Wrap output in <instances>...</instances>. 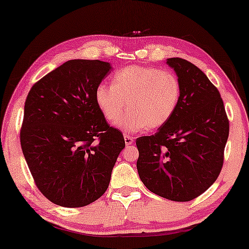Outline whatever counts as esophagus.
Masks as SVG:
<instances>
[{
	"label": "esophagus",
	"instance_id": "esophagus-1",
	"mask_svg": "<svg viewBox=\"0 0 249 249\" xmlns=\"http://www.w3.org/2000/svg\"><path fill=\"white\" fill-rule=\"evenodd\" d=\"M124 141H125L126 145H131V144H133V142H134V138H133V136H131V135L125 134L124 135Z\"/></svg>",
	"mask_w": 249,
	"mask_h": 249
}]
</instances>
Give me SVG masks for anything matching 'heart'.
<instances>
[{"mask_svg":"<svg viewBox=\"0 0 249 249\" xmlns=\"http://www.w3.org/2000/svg\"><path fill=\"white\" fill-rule=\"evenodd\" d=\"M179 99L177 76L151 66H126L115 73L111 85L99 83L94 90V100L108 123H117L128 104L129 114L116 125L126 133L157 129L167 124Z\"/></svg>","mask_w":249,"mask_h":249,"instance_id":"b5f03b06","label":"heart"}]
</instances>
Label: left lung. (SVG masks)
<instances>
[{
	"label": "left lung",
	"instance_id": "left-lung-1",
	"mask_svg": "<svg viewBox=\"0 0 249 249\" xmlns=\"http://www.w3.org/2000/svg\"><path fill=\"white\" fill-rule=\"evenodd\" d=\"M166 63L180 83L179 104L171 120L155 135L136 140V168L152 193L188 202L218 178L229 121L218 89L197 66L178 57Z\"/></svg>",
	"mask_w": 249,
	"mask_h": 249
}]
</instances>
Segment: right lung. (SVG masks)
I'll return each mask as SVG.
<instances>
[{
	"label": "right lung",
	"mask_w": 249,
	"mask_h": 249,
	"mask_svg": "<svg viewBox=\"0 0 249 249\" xmlns=\"http://www.w3.org/2000/svg\"><path fill=\"white\" fill-rule=\"evenodd\" d=\"M110 63L71 59L35 83L24 103L21 148L38 190L55 204L81 208L108 188L125 146L94 100Z\"/></svg>",
	"instance_id": "right-lung-1"
}]
</instances>
